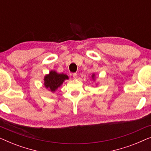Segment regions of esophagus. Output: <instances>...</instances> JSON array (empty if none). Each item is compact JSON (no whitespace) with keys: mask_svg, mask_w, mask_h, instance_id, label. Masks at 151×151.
Returning <instances> with one entry per match:
<instances>
[{"mask_svg":"<svg viewBox=\"0 0 151 151\" xmlns=\"http://www.w3.org/2000/svg\"><path fill=\"white\" fill-rule=\"evenodd\" d=\"M73 76L74 79H76V78H78V75H77V73H73Z\"/></svg>","mask_w":151,"mask_h":151,"instance_id":"34e87169","label":"esophagus"}]
</instances>
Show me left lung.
Listing matches in <instances>:
<instances>
[{
	"label": "left lung",
	"instance_id": "8db88e82",
	"mask_svg": "<svg viewBox=\"0 0 151 151\" xmlns=\"http://www.w3.org/2000/svg\"><path fill=\"white\" fill-rule=\"evenodd\" d=\"M93 76H94V75H93Z\"/></svg>",
	"mask_w": 151,
	"mask_h": 151
}]
</instances>
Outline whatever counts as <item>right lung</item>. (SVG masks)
Returning <instances> with one entry per match:
<instances>
[{"label": "right lung", "mask_w": 151, "mask_h": 151, "mask_svg": "<svg viewBox=\"0 0 151 151\" xmlns=\"http://www.w3.org/2000/svg\"><path fill=\"white\" fill-rule=\"evenodd\" d=\"M68 76L65 74H59L55 71H51L49 75L45 77V87L49 88L51 91H55L62 84L64 80L68 79Z\"/></svg>", "instance_id": "obj_1"}]
</instances>
